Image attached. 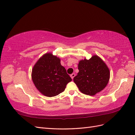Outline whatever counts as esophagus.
Here are the masks:
<instances>
[{"instance_id":"34e87169","label":"esophagus","mask_w":135,"mask_h":135,"mask_svg":"<svg viewBox=\"0 0 135 135\" xmlns=\"http://www.w3.org/2000/svg\"><path fill=\"white\" fill-rule=\"evenodd\" d=\"M75 74H74V73H73V74H71V75H70L71 78H72V79H74V77H75Z\"/></svg>"}]
</instances>
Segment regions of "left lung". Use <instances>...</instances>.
Wrapping results in <instances>:
<instances>
[{
  "label": "left lung",
  "instance_id": "8db88e82",
  "mask_svg": "<svg viewBox=\"0 0 135 135\" xmlns=\"http://www.w3.org/2000/svg\"><path fill=\"white\" fill-rule=\"evenodd\" d=\"M79 73L74 82L82 93L93 96L107 86L110 79V70L107 65L97 56L89 60H81L78 64Z\"/></svg>",
  "mask_w": 135,
  "mask_h": 135
}]
</instances>
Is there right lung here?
<instances>
[{"label":"right lung","instance_id":"1","mask_svg":"<svg viewBox=\"0 0 135 135\" xmlns=\"http://www.w3.org/2000/svg\"><path fill=\"white\" fill-rule=\"evenodd\" d=\"M32 79L40 92L47 97L58 95L72 81L60 59L50 53H46L33 66Z\"/></svg>","mask_w":135,"mask_h":135}]
</instances>
